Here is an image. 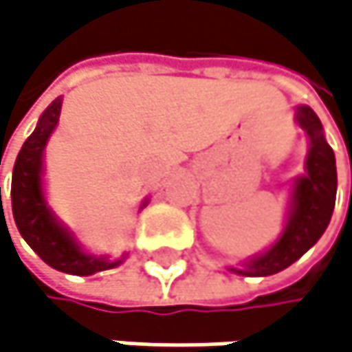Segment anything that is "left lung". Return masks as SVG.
Here are the masks:
<instances>
[{
	"label": "left lung",
	"mask_w": 352,
	"mask_h": 352,
	"mask_svg": "<svg viewBox=\"0 0 352 352\" xmlns=\"http://www.w3.org/2000/svg\"><path fill=\"white\" fill-rule=\"evenodd\" d=\"M296 119L310 138L306 160L308 174L296 180L286 231L263 255L247 261L243 270H233L241 276H274L286 270L318 241L329 227L336 200L334 152L324 140L322 123L314 111L302 105L296 109Z\"/></svg>",
	"instance_id": "8db88e82"
}]
</instances>
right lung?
Returning a JSON list of instances; mask_svg holds the SVG:
<instances>
[{
  "label": "right lung",
  "mask_w": 352,
  "mask_h": 352,
  "mask_svg": "<svg viewBox=\"0 0 352 352\" xmlns=\"http://www.w3.org/2000/svg\"><path fill=\"white\" fill-rule=\"evenodd\" d=\"M60 107V97L48 105L16 157L12 176V210L18 231L42 261L65 274L93 276L119 265L121 259L109 261L107 257L85 253L65 227L56 223L42 192V152L58 123Z\"/></svg>",
  "instance_id": "obj_1"
}]
</instances>
